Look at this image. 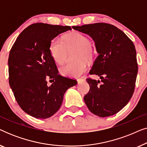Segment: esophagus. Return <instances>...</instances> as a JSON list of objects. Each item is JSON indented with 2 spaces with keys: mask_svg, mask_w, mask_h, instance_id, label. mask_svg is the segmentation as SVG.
Here are the masks:
<instances>
[{
  "mask_svg": "<svg viewBox=\"0 0 147 147\" xmlns=\"http://www.w3.org/2000/svg\"><path fill=\"white\" fill-rule=\"evenodd\" d=\"M84 81H85V80L83 79V78H80V79L78 80V83L81 84V83H82V82H84Z\"/></svg>",
  "mask_w": 147,
  "mask_h": 147,
  "instance_id": "34e87169",
  "label": "esophagus"
}]
</instances>
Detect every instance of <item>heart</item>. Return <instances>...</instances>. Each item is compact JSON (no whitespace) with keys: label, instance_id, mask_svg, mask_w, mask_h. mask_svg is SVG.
<instances>
[{"label":"heart","instance_id":"b5f03b06","mask_svg":"<svg viewBox=\"0 0 147 147\" xmlns=\"http://www.w3.org/2000/svg\"><path fill=\"white\" fill-rule=\"evenodd\" d=\"M77 49L76 63H67L59 68L62 76L70 78H78L87 70V65L84 61H89L93 57V49L90 39L83 34L74 32L67 34L63 41L57 38L52 39L49 44V52L54 61L58 64L64 63L67 50Z\"/></svg>","mask_w":147,"mask_h":147}]
</instances>
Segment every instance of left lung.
<instances>
[{"mask_svg": "<svg viewBox=\"0 0 147 147\" xmlns=\"http://www.w3.org/2000/svg\"><path fill=\"white\" fill-rule=\"evenodd\" d=\"M72 28L91 37L98 53L90 74L100 76L102 84L100 80L86 79L90 88L84 102L95 115H114L128 104L134 93L138 73L134 43L110 24L97 23Z\"/></svg>", "mask_w": 147, "mask_h": 147, "instance_id": "obj_1", "label": "left lung"}]
</instances>
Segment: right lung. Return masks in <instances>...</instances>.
I'll return each mask as SVG.
<instances>
[{
  "label": "right lung",
  "mask_w": 147,
  "mask_h": 147,
  "mask_svg": "<svg viewBox=\"0 0 147 147\" xmlns=\"http://www.w3.org/2000/svg\"><path fill=\"white\" fill-rule=\"evenodd\" d=\"M69 26L32 24L18 36L10 51L9 81L18 104L29 115L45 119L58 111L75 80L59 75L49 52L52 39ZM50 79L51 86L47 85Z\"/></svg>",
  "instance_id": "obj_1"
}]
</instances>
